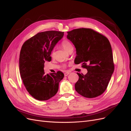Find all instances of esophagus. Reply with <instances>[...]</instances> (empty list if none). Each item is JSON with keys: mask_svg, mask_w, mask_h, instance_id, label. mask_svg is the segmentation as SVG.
Returning <instances> with one entry per match:
<instances>
[{"mask_svg": "<svg viewBox=\"0 0 131 131\" xmlns=\"http://www.w3.org/2000/svg\"><path fill=\"white\" fill-rule=\"evenodd\" d=\"M69 74H70V72H66L64 73V76H65V77L68 76V75Z\"/></svg>", "mask_w": 131, "mask_h": 131, "instance_id": "obj_1", "label": "esophagus"}]
</instances>
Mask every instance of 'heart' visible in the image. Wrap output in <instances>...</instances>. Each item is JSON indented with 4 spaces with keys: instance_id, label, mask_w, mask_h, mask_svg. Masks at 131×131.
<instances>
[{
    "instance_id": "b5f03b06",
    "label": "heart",
    "mask_w": 131,
    "mask_h": 131,
    "mask_svg": "<svg viewBox=\"0 0 131 131\" xmlns=\"http://www.w3.org/2000/svg\"><path fill=\"white\" fill-rule=\"evenodd\" d=\"M61 46L62 48L65 51L67 52H69V51L71 50H73V46L72 43H71L68 40H64L62 42Z\"/></svg>"
}]
</instances>
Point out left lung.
<instances>
[{"mask_svg": "<svg viewBox=\"0 0 131 131\" xmlns=\"http://www.w3.org/2000/svg\"><path fill=\"white\" fill-rule=\"evenodd\" d=\"M67 38L76 49L75 64L81 63L86 75L77 73V92L86 98L100 96L105 91L114 70L112 49L108 39L89 28L75 29Z\"/></svg>", "mask_w": 131, "mask_h": 131, "instance_id": "1", "label": "left lung"}]
</instances>
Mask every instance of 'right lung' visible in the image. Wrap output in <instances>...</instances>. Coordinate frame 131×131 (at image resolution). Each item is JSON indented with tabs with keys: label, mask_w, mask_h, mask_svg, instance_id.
Returning <instances> with one entry per match:
<instances>
[{
	"label": "right lung",
	"mask_w": 131,
	"mask_h": 131,
	"mask_svg": "<svg viewBox=\"0 0 131 131\" xmlns=\"http://www.w3.org/2000/svg\"><path fill=\"white\" fill-rule=\"evenodd\" d=\"M64 35V32L50 30L38 33L23 43L19 59V73L29 93L39 101H46L58 90L59 83L64 74H45V61L50 62L51 52Z\"/></svg>",
	"instance_id": "right-lung-1"
}]
</instances>
